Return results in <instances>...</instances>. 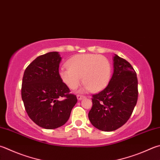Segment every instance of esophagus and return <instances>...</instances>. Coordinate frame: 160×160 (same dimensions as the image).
I'll return each mask as SVG.
<instances>
[{"instance_id":"esophagus-1","label":"esophagus","mask_w":160,"mask_h":160,"mask_svg":"<svg viewBox=\"0 0 160 160\" xmlns=\"http://www.w3.org/2000/svg\"><path fill=\"white\" fill-rule=\"evenodd\" d=\"M77 99L78 100H81V99H82L83 98H84L85 97H84V96H83V95H78L77 96Z\"/></svg>"}]
</instances>
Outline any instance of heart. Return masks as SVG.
<instances>
[{
	"instance_id": "b5f03b06",
	"label": "heart",
	"mask_w": 160,
	"mask_h": 160,
	"mask_svg": "<svg viewBox=\"0 0 160 160\" xmlns=\"http://www.w3.org/2000/svg\"><path fill=\"white\" fill-rule=\"evenodd\" d=\"M67 67L60 70L59 76L62 82L72 90L79 85L81 77L85 83L82 91H100L106 88L111 79L109 61L97 54L75 55L68 61Z\"/></svg>"
}]
</instances>
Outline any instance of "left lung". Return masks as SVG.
Returning a JSON list of instances; mask_svg holds the SVG:
<instances>
[{"mask_svg":"<svg viewBox=\"0 0 160 160\" xmlns=\"http://www.w3.org/2000/svg\"><path fill=\"white\" fill-rule=\"evenodd\" d=\"M113 74L108 86L92 95L88 113L91 124L99 130L111 132L125 124L138 99L137 73L126 60L113 56Z\"/></svg>","mask_w":160,"mask_h":160,"instance_id":"8db88e82","label":"left lung"}]
</instances>
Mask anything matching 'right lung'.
<instances>
[{
	"mask_svg": "<svg viewBox=\"0 0 160 160\" xmlns=\"http://www.w3.org/2000/svg\"><path fill=\"white\" fill-rule=\"evenodd\" d=\"M61 59L57 52L38 56L23 77L22 98L26 112L35 124L47 129L65 124L77 102L76 95L69 93L70 89L60 78Z\"/></svg>",
	"mask_w": 160,
	"mask_h": 160,
	"instance_id": "obj_1",
	"label": "right lung"
}]
</instances>
